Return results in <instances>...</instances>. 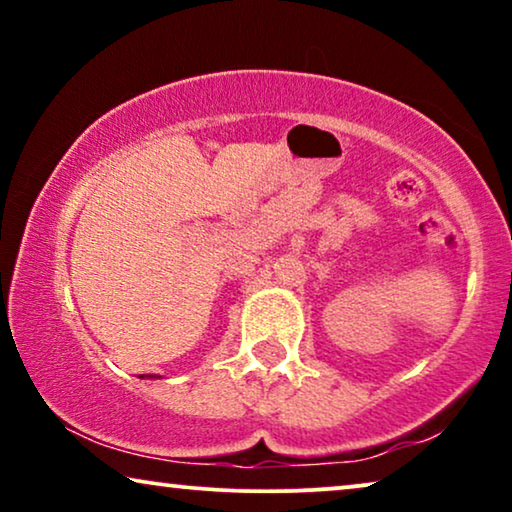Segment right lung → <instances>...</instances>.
I'll use <instances>...</instances> for the list:
<instances>
[{
  "label": "right lung",
  "mask_w": 512,
  "mask_h": 512,
  "mask_svg": "<svg viewBox=\"0 0 512 512\" xmlns=\"http://www.w3.org/2000/svg\"><path fill=\"white\" fill-rule=\"evenodd\" d=\"M149 377H151V375H149Z\"/></svg>",
  "instance_id": "obj_1"
}]
</instances>
